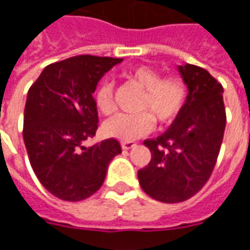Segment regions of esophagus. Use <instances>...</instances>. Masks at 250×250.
<instances>
[{"mask_svg":"<svg viewBox=\"0 0 250 250\" xmlns=\"http://www.w3.org/2000/svg\"><path fill=\"white\" fill-rule=\"evenodd\" d=\"M136 143H134V142H122V148L123 150H130V148H132V147H135Z\"/></svg>","mask_w":250,"mask_h":250,"instance_id":"obj_1","label":"esophagus"}]
</instances>
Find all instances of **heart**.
<instances>
[{"label":"heart","instance_id":"heart-1","mask_svg":"<svg viewBox=\"0 0 250 250\" xmlns=\"http://www.w3.org/2000/svg\"><path fill=\"white\" fill-rule=\"evenodd\" d=\"M125 79L142 91L138 104L141 112L120 114L103 125V132L120 141H135L146 135L157 120L159 125L171 123L184 108L188 98V87L181 77H162L151 66L141 65L125 72ZM95 105L100 114L109 115L114 111V85L102 83L95 93Z\"/></svg>","mask_w":250,"mask_h":250}]
</instances>
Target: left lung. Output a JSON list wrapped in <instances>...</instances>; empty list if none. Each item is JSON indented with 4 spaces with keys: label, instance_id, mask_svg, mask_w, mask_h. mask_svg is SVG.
<instances>
[{
    "label": "left lung",
    "instance_id": "obj_1",
    "mask_svg": "<svg viewBox=\"0 0 250 250\" xmlns=\"http://www.w3.org/2000/svg\"><path fill=\"white\" fill-rule=\"evenodd\" d=\"M178 69L188 88L186 103L166 132L143 142L151 161L138 171L143 191L166 204L191 198L209 181L226 125L221 83L201 66Z\"/></svg>",
    "mask_w": 250,
    "mask_h": 250
}]
</instances>
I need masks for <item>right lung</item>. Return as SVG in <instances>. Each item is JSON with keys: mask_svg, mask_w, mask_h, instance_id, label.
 Instances as JSON below:
<instances>
[{"mask_svg": "<svg viewBox=\"0 0 250 250\" xmlns=\"http://www.w3.org/2000/svg\"><path fill=\"white\" fill-rule=\"evenodd\" d=\"M122 59L79 55L45 66L28 91L24 143L40 184L57 198L77 202L102 188L109 162L122 152L114 138L85 147L98 130L93 92Z\"/></svg>", "mask_w": 250, "mask_h": 250, "instance_id": "obj_1", "label": "right lung"}]
</instances>
